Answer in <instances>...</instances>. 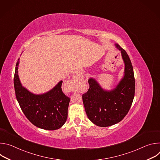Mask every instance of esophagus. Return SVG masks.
Masks as SVG:
<instances>
[{
	"instance_id": "obj_1",
	"label": "esophagus",
	"mask_w": 160,
	"mask_h": 160,
	"mask_svg": "<svg viewBox=\"0 0 160 160\" xmlns=\"http://www.w3.org/2000/svg\"><path fill=\"white\" fill-rule=\"evenodd\" d=\"M75 82H76V78H73V80H72L70 82V83H69V84L72 86V87H73L74 85H75Z\"/></svg>"
}]
</instances>
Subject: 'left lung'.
Instances as JSON below:
<instances>
[{
    "instance_id": "1",
    "label": "left lung",
    "mask_w": 160,
    "mask_h": 160,
    "mask_svg": "<svg viewBox=\"0 0 160 160\" xmlns=\"http://www.w3.org/2000/svg\"><path fill=\"white\" fill-rule=\"evenodd\" d=\"M125 62V76L115 88L104 90L93 78L88 81L89 88L82 95L85 112L95 125L106 127L122 121L127 115L135 96V78L132 62L126 51L119 45Z\"/></svg>"
}]
</instances>
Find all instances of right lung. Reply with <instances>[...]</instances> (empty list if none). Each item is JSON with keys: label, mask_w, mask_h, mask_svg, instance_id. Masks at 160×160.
<instances>
[{"label": "right lung", "mask_w": 160, "mask_h": 160, "mask_svg": "<svg viewBox=\"0 0 160 160\" xmlns=\"http://www.w3.org/2000/svg\"><path fill=\"white\" fill-rule=\"evenodd\" d=\"M18 64L19 59L16 65L14 86L22 111L28 120L38 128L48 130L59 129L66 121L70 100L62 92V81L49 92L35 95L21 85L18 75Z\"/></svg>", "instance_id": "right-lung-1"}]
</instances>
